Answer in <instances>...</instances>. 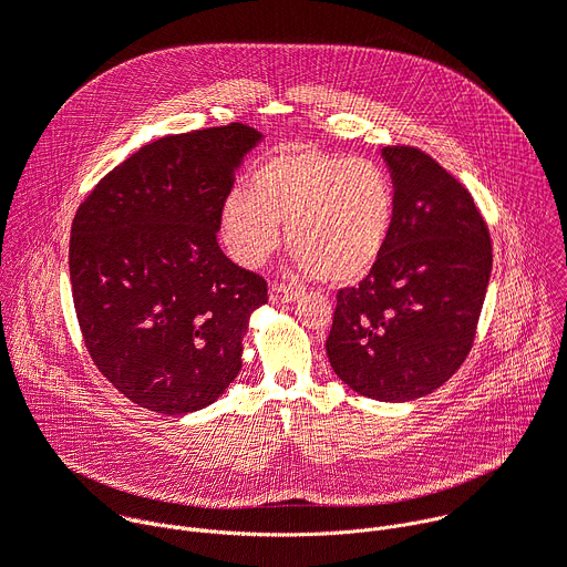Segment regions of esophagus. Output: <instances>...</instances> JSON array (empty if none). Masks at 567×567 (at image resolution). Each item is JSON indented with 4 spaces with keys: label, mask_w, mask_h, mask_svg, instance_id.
I'll return each mask as SVG.
<instances>
[{
    "label": "esophagus",
    "mask_w": 567,
    "mask_h": 567,
    "mask_svg": "<svg viewBox=\"0 0 567 567\" xmlns=\"http://www.w3.org/2000/svg\"><path fill=\"white\" fill-rule=\"evenodd\" d=\"M298 296H300V289H293V287H287V285L271 282V287H269V300L271 302H293Z\"/></svg>",
    "instance_id": "obj_1"
}]
</instances>
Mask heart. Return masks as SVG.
<instances>
[{"label": "heart", "instance_id": "obj_1", "mask_svg": "<svg viewBox=\"0 0 567 567\" xmlns=\"http://www.w3.org/2000/svg\"><path fill=\"white\" fill-rule=\"evenodd\" d=\"M394 188L368 158H348L311 145L271 152L251 177V193L233 190L219 208L228 256L260 267L282 239L302 267L330 285L363 280L381 260L394 224Z\"/></svg>", "mask_w": 567, "mask_h": 567}]
</instances>
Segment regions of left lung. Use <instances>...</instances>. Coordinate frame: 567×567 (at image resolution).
<instances>
[{
	"label": "left lung",
	"instance_id": "1",
	"mask_svg": "<svg viewBox=\"0 0 567 567\" xmlns=\"http://www.w3.org/2000/svg\"><path fill=\"white\" fill-rule=\"evenodd\" d=\"M394 224L377 267L337 293L326 350L377 401L431 394L464 363L492 276V237L471 193L411 145L381 150Z\"/></svg>",
	"mask_w": 567,
	"mask_h": 567
}]
</instances>
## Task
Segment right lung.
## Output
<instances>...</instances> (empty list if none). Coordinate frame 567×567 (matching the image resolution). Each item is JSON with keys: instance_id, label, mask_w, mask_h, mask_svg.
I'll use <instances>...</instances> for the list:
<instances>
[{"instance_id": "add662e5", "label": "right lung", "mask_w": 567, "mask_h": 567, "mask_svg": "<svg viewBox=\"0 0 567 567\" xmlns=\"http://www.w3.org/2000/svg\"><path fill=\"white\" fill-rule=\"evenodd\" d=\"M262 134L230 123L143 145L80 204L69 276L87 352L141 409H206L241 370L267 280L230 262L219 208Z\"/></svg>"}]
</instances>
